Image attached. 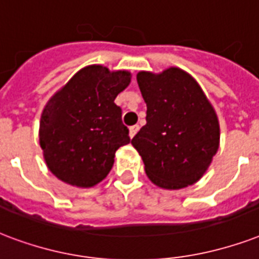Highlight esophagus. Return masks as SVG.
Here are the masks:
<instances>
[{"label": "esophagus", "instance_id": "34e87169", "mask_svg": "<svg viewBox=\"0 0 259 259\" xmlns=\"http://www.w3.org/2000/svg\"><path fill=\"white\" fill-rule=\"evenodd\" d=\"M138 129H140V127H138V125L132 126V127H130V129H129V137H130V138H133L134 136H136V134H137Z\"/></svg>", "mask_w": 259, "mask_h": 259}]
</instances>
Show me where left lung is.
Masks as SVG:
<instances>
[{
    "instance_id": "1",
    "label": "left lung",
    "mask_w": 259,
    "mask_h": 259,
    "mask_svg": "<svg viewBox=\"0 0 259 259\" xmlns=\"http://www.w3.org/2000/svg\"><path fill=\"white\" fill-rule=\"evenodd\" d=\"M147 125L132 140L156 186L178 190L204 177L220 145L217 114L195 78L179 68L138 72Z\"/></svg>"
}]
</instances>
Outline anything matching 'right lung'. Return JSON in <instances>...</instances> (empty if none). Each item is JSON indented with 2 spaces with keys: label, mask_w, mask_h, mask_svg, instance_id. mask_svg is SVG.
<instances>
[{
  "label": "right lung",
  "mask_w": 259,
  "mask_h": 259,
  "mask_svg": "<svg viewBox=\"0 0 259 259\" xmlns=\"http://www.w3.org/2000/svg\"><path fill=\"white\" fill-rule=\"evenodd\" d=\"M130 80L127 70L90 65L47 102L39 144L47 168L59 181L88 189L111 171L116 149L130 143L121 107L114 103Z\"/></svg>",
  "instance_id": "right-lung-1"
}]
</instances>
